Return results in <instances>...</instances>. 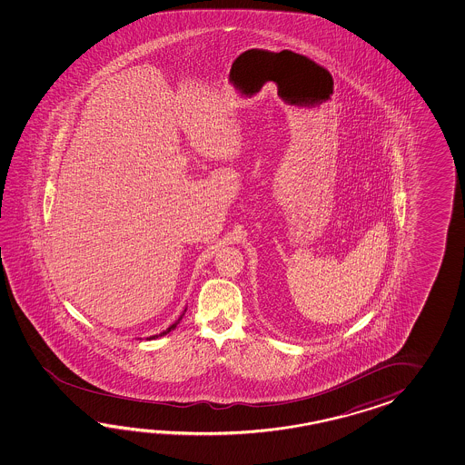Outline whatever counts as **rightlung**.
<instances>
[{
	"label": "right lung",
	"instance_id": "1",
	"mask_svg": "<svg viewBox=\"0 0 465 465\" xmlns=\"http://www.w3.org/2000/svg\"><path fill=\"white\" fill-rule=\"evenodd\" d=\"M184 312H186V309H184ZM184 312H183V314L179 316L178 321H176L174 324H171V326H169L168 329H166V331H163V332H161V334H158V336H151L149 337V339H156V337L166 336V334H168V332H171L173 329H176V326H178L179 324V321H181V319H183V316H184Z\"/></svg>",
	"mask_w": 465,
	"mask_h": 465
}]
</instances>
